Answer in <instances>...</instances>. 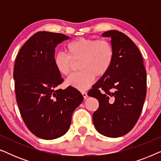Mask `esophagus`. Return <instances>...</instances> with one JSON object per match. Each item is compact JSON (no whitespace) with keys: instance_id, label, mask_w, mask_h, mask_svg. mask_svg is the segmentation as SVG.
Returning a JSON list of instances; mask_svg holds the SVG:
<instances>
[{"instance_id":"34e87169","label":"esophagus","mask_w":161,"mask_h":161,"mask_svg":"<svg viewBox=\"0 0 161 161\" xmlns=\"http://www.w3.org/2000/svg\"><path fill=\"white\" fill-rule=\"evenodd\" d=\"M81 94H82V95H83V98L84 99H86L87 97H88V95H87V93L86 92H81Z\"/></svg>"}]
</instances>
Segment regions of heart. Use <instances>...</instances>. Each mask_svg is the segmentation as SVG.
I'll return each instance as SVG.
<instances>
[{
    "label": "heart",
    "instance_id": "b5f03b06",
    "mask_svg": "<svg viewBox=\"0 0 161 161\" xmlns=\"http://www.w3.org/2000/svg\"><path fill=\"white\" fill-rule=\"evenodd\" d=\"M67 55L57 53L53 56V65L57 72L67 76L71 73L73 62H79L80 72L72 75L67 84L83 91L94 82V78L101 77L111 67L114 58L111 43L105 39L78 38L70 41L65 47Z\"/></svg>",
    "mask_w": 161,
    "mask_h": 161
}]
</instances>
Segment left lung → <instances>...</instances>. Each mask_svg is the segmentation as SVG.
I'll list each match as a JSON object with an SVG mask.
<instances>
[{
    "instance_id": "8db88e82",
    "label": "left lung",
    "mask_w": 161,
    "mask_h": 161,
    "mask_svg": "<svg viewBox=\"0 0 161 161\" xmlns=\"http://www.w3.org/2000/svg\"><path fill=\"white\" fill-rule=\"evenodd\" d=\"M102 36L111 37L113 61L88 95L99 102L93 114L97 130L117 138L129 133L139 119L147 94V72L139 50L127 35L111 30Z\"/></svg>"
}]
</instances>
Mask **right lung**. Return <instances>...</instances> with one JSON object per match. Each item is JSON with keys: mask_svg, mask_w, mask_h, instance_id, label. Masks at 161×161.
Listing matches in <instances>:
<instances>
[{"mask_svg": "<svg viewBox=\"0 0 161 161\" xmlns=\"http://www.w3.org/2000/svg\"><path fill=\"white\" fill-rule=\"evenodd\" d=\"M69 38L58 33L37 32L23 45L15 60L13 75L19 112L28 130L42 139L64 135L72 113L83 100L73 87L58 88L64 79L53 62L55 48Z\"/></svg>", "mask_w": 161, "mask_h": 161, "instance_id": "1", "label": "right lung"}]
</instances>
